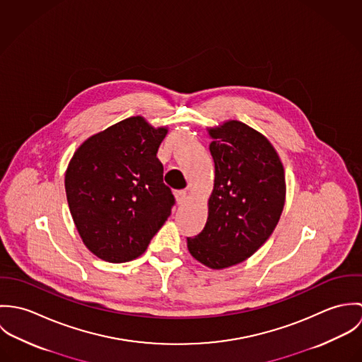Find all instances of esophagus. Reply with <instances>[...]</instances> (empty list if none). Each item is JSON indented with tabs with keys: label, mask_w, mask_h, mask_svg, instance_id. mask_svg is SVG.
Returning <instances> with one entry per match:
<instances>
[{
	"label": "esophagus",
	"mask_w": 362,
	"mask_h": 362,
	"mask_svg": "<svg viewBox=\"0 0 362 362\" xmlns=\"http://www.w3.org/2000/svg\"><path fill=\"white\" fill-rule=\"evenodd\" d=\"M175 199H177V204L178 205H182L187 199H188V194L187 191H175Z\"/></svg>",
	"instance_id": "34e87169"
}]
</instances>
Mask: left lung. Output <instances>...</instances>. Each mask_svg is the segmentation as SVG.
<instances>
[{
    "label": "left lung",
    "mask_w": 362,
    "mask_h": 362,
    "mask_svg": "<svg viewBox=\"0 0 362 362\" xmlns=\"http://www.w3.org/2000/svg\"><path fill=\"white\" fill-rule=\"evenodd\" d=\"M214 184L207 220L189 254L210 269L252 257L276 228L286 202L284 167L269 139L247 124L228 119L207 128Z\"/></svg>",
    "instance_id": "1"
}]
</instances>
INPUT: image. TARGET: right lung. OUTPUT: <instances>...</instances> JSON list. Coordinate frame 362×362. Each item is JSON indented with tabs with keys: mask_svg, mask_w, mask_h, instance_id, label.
I'll list each match as a JSON object with an SVG mask.
<instances>
[{
	"mask_svg": "<svg viewBox=\"0 0 362 362\" xmlns=\"http://www.w3.org/2000/svg\"><path fill=\"white\" fill-rule=\"evenodd\" d=\"M167 127L129 117L88 138L65 173L76 230L98 258L122 263L141 257L171 214L174 197L156 157Z\"/></svg>",
	"mask_w": 362,
	"mask_h": 362,
	"instance_id": "add662e5",
	"label": "right lung"
}]
</instances>
